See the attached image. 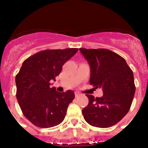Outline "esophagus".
I'll return each instance as SVG.
<instances>
[{"mask_svg":"<svg viewBox=\"0 0 148 148\" xmlns=\"http://www.w3.org/2000/svg\"><path fill=\"white\" fill-rule=\"evenodd\" d=\"M80 95H81V94H80L79 92H75V97H79Z\"/></svg>","mask_w":148,"mask_h":148,"instance_id":"esophagus-1","label":"esophagus"}]
</instances>
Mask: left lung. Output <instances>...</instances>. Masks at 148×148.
Masks as SVG:
<instances>
[{
    "mask_svg": "<svg viewBox=\"0 0 148 148\" xmlns=\"http://www.w3.org/2000/svg\"><path fill=\"white\" fill-rule=\"evenodd\" d=\"M79 50L90 66L89 83L103 92L101 97L86 95L89 104L82 110L84 118L92 126L110 127L130 109L135 92L133 72L125 59L108 49Z\"/></svg>",
    "mask_w": 148,
    "mask_h": 148,
    "instance_id": "1",
    "label": "left lung"
}]
</instances>
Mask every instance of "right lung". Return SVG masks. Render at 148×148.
<instances>
[{"label":"right lung","instance_id":"right-lung-1","mask_svg":"<svg viewBox=\"0 0 148 148\" xmlns=\"http://www.w3.org/2000/svg\"><path fill=\"white\" fill-rule=\"evenodd\" d=\"M78 49L44 50L23 62L16 76V98L23 115L35 126L55 127L63 122L74 92H59L50 87L66 62Z\"/></svg>","mask_w":148,"mask_h":148}]
</instances>
